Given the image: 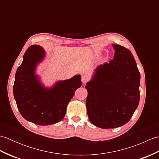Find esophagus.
I'll list each match as a JSON object with an SVG mask.
<instances>
[{"instance_id": "1", "label": "esophagus", "mask_w": 159, "mask_h": 159, "mask_svg": "<svg viewBox=\"0 0 159 159\" xmlns=\"http://www.w3.org/2000/svg\"><path fill=\"white\" fill-rule=\"evenodd\" d=\"M89 79H90V77H89V76L87 75V74H83V75H82L81 80L84 84L86 83L87 82H88Z\"/></svg>"}]
</instances>
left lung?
<instances>
[{
  "label": "left lung",
  "instance_id": "1",
  "mask_svg": "<svg viewBox=\"0 0 159 159\" xmlns=\"http://www.w3.org/2000/svg\"><path fill=\"white\" fill-rule=\"evenodd\" d=\"M114 59L97 67L87 83L86 107L91 123L108 129L126 124L139 102L140 73L129 50L113 44Z\"/></svg>",
  "mask_w": 159,
  "mask_h": 159
}]
</instances>
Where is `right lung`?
<instances>
[{
    "mask_svg": "<svg viewBox=\"0 0 159 159\" xmlns=\"http://www.w3.org/2000/svg\"><path fill=\"white\" fill-rule=\"evenodd\" d=\"M45 55L42 46H30L17 69L13 85V96L20 114L27 121L42 126L63 120L67 104L82 85L81 77L78 74L57 82L50 88L43 86L35 74V68Z\"/></svg>",
    "mask_w": 159,
    "mask_h": 159,
    "instance_id": "right-lung-1",
    "label": "right lung"
}]
</instances>
